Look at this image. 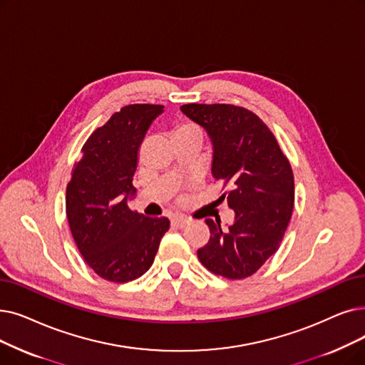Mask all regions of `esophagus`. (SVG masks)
<instances>
[{"label": "esophagus", "mask_w": 365, "mask_h": 365, "mask_svg": "<svg viewBox=\"0 0 365 365\" xmlns=\"http://www.w3.org/2000/svg\"><path fill=\"white\" fill-rule=\"evenodd\" d=\"M171 224H173L174 227H178V228H183V227H186V225L189 224V219H186V217H183V216H174V217L171 219Z\"/></svg>", "instance_id": "obj_1"}]
</instances>
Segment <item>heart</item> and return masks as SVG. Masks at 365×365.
<instances>
[{"instance_id": "1", "label": "heart", "mask_w": 365, "mask_h": 365, "mask_svg": "<svg viewBox=\"0 0 365 365\" xmlns=\"http://www.w3.org/2000/svg\"><path fill=\"white\" fill-rule=\"evenodd\" d=\"M191 133H198V130L195 128L194 125H191V123H180V125L176 126V128H174L173 137H178V135H182V134H191Z\"/></svg>"}]
</instances>
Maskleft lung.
<instances>
[{"instance_id":"8db88e82","label":"left lung","mask_w":365,"mask_h":365,"mask_svg":"<svg viewBox=\"0 0 365 365\" xmlns=\"http://www.w3.org/2000/svg\"><path fill=\"white\" fill-rule=\"evenodd\" d=\"M182 112L207 131L212 174L230 185L222 195L234 224L205 219L210 240L198 249L201 264L217 276L245 279L279 249L294 207V174L268 126L250 110L232 104H185Z\"/></svg>"}]
</instances>
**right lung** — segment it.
Listing matches in <instances>:
<instances>
[{"instance_id": "add662e5", "label": "right lung", "mask_w": 365, "mask_h": 365, "mask_svg": "<svg viewBox=\"0 0 365 365\" xmlns=\"http://www.w3.org/2000/svg\"><path fill=\"white\" fill-rule=\"evenodd\" d=\"M164 106L130 104L95 130L82 148L67 185L66 210L73 239L86 264L100 277L125 283L153 264L167 217L133 212V178L138 149Z\"/></svg>"}]
</instances>
